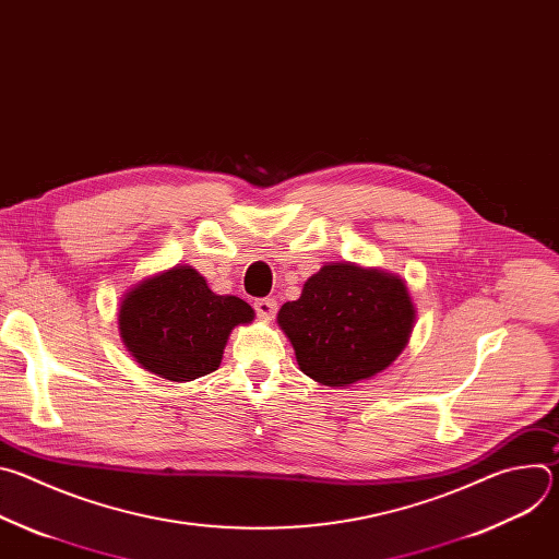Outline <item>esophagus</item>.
Masks as SVG:
<instances>
[{
  "mask_svg": "<svg viewBox=\"0 0 559 559\" xmlns=\"http://www.w3.org/2000/svg\"><path fill=\"white\" fill-rule=\"evenodd\" d=\"M254 309L261 318H272L278 311V302H276V298H270V296L259 298V300H254Z\"/></svg>",
  "mask_w": 559,
  "mask_h": 559,
  "instance_id": "1",
  "label": "esophagus"
}]
</instances>
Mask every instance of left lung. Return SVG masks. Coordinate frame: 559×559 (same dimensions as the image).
I'll list each match as a JSON object with an SVG mask.
<instances>
[{
	"mask_svg": "<svg viewBox=\"0 0 559 559\" xmlns=\"http://www.w3.org/2000/svg\"><path fill=\"white\" fill-rule=\"evenodd\" d=\"M407 285L378 270L332 263L313 274L298 300L285 302L278 325L298 367L328 386H349L389 367L414 330Z\"/></svg>",
	"mask_w": 559,
	"mask_h": 559,
	"instance_id": "obj_1",
	"label": "left lung"
}]
</instances>
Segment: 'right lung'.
I'll return each mask as SVG.
<instances>
[{
    "mask_svg": "<svg viewBox=\"0 0 559 559\" xmlns=\"http://www.w3.org/2000/svg\"><path fill=\"white\" fill-rule=\"evenodd\" d=\"M252 318L254 309L246 300L216 296L197 270L173 267L128 292L119 330L139 365L186 382L214 371L231 328Z\"/></svg>",
    "mask_w": 559,
    "mask_h": 559,
    "instance_id": "obj_1",
    "label": "right lung"
}]
</instances>
